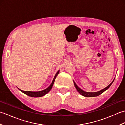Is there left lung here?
Here are the masks:
<instances>
[{
	"mask_svg": "<svg viewBox=\"0 0 125 125\" xmlns=\"http://www.w3.org/2000/svg\"><path fill=\"white\" fill-rule=\"evenodd\" d=\"M115 79H113V81L111 82V83L109 85H108L107 87H106L105 88L103 89L102 90H100L99 91H97V92H86V91H84V90H82L81 89L79 88V87L77 85L76 83L75 82L73 81V83H74V85H75V86L76 87V89L77 90V91L81 95H83V96L84 97H97L98 96V95H99L100 94H102L103 92H104L106 90H107L109 87H110V86L112 85V84L113 83V82L114 81Z\"/></svg>",
	"mask_w": 125,
	"mask_h": 125,
	"instance_id": "1",
	"label": "left lung"
}]
</instances>
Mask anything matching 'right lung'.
Returning <instances> with one entry per match:
<instances>
[{
    "mask_svg": "<svg viewBox=\"0 0 125 125\" xmlns=\"http://www.w3.org/2000/svg\"><path fill=\"white\" fill-rule=\"evenodd\" d=\"M59 72H60V70H58L56 74L55 75L54 79H53V81L52 82V84L50 85V86L48 87H47V88L45 90H42V91H23V90H20L21 91H22L23 93H24L25 94L28 95V96H30V97H40L43 96V95H46L47 94V93H48L50 91V90L52 89L53 85H54L55 79H56V77L58 75V74L59 73Z\"/></svg>",
    "mask_w": 125,
    "mask_h": 125,
    "instance_id": "right-lung-1",
    "label": "right lung"
}]
</instances>
